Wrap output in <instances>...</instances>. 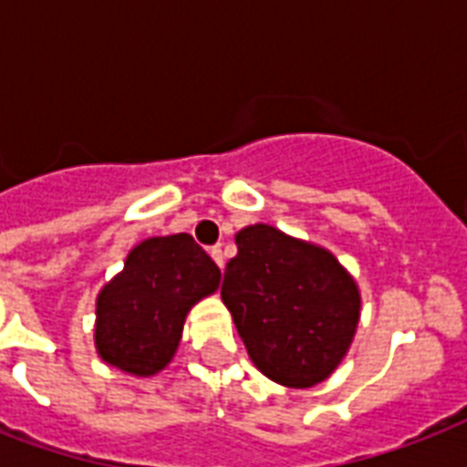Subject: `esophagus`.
<instances>
[{"label":"esophagus","mask_w":467,"mask_h":467,"mask_svg":"<svg viewBox=\"0 0 467 467\" xmlns=\"http://www.w3.org/2000/svg\"><path fill=\"white\" fill-rule=\"evenodd\" d=\"M211 256H213V259H215V264H218L220 269L225 266V254H223V249H220V247H213V249H211Z\"/></svg>","instance_id":"34e87169"}]
</instances>
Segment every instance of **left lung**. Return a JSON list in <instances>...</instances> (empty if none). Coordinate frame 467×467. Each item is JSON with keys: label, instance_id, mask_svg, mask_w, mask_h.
Listing matches in <instances>:
<instances>
[{"label": "left lung", "instance_id": "obj_1", "mask_svg": "<svg viewBox=\"0 0 467 467\" xmlns=\"http://www.w3.org/2000/svg\"><path fill=\"white\" fill-rule=\"evenodd\" d=\"M223 303L249 358L285 388H312L334 373L354 341L361 296L332 252L271 225L234 234Z\"/></svg>", "mask_w": 467, "mask_h": 467}]
</instances>
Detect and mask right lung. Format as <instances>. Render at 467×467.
<instances>
[{
	"mask_svg": "<svg viewBox=\"0 0 467 467\" xmlns=\"http://www.w3.org/2000/svg\"><path fill=\"white\" fill-rule=\"evenodd\" d=\"M218 285L220 269L191 234L140 242L99 293V356L133 376H155L174 358L191 307Z\"/></svg>",
	"mask_w": 467,
	"mask_h": 467,
	"instance_id": "right-lung-1",
	"label": "right lung"
}]
</instances>
